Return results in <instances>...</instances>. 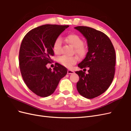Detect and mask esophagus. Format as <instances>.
Wrapping results in <instances>:
<instances>
[{
	"label": "esophagus",
	"mask_w": 131,
	"mask_h": 131,
	"mask_svg": "<svg viewBox=\"0 0 131 131\" xmlns=\"http://www.w3.org/2000/svg\"><path fill=\"white\" fill-rule=\"evenodd\" d=\"M67 73H68V74H73V73H74V71H73V70H72L68 69V72H67Z\"/></svg>",
	"instance_id": "obj_1"
}]
</instances>
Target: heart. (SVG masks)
<instances>
[{
	"mask_svg": "<svg viewBox=\"0 0 131 131\" xmlns=\"http://www.w3.org/2000/svg\"><path fill=\"white\" fill-rule=\"evenodd\" d=\"M65 40L74 47V52L79 57H84L88 53V48L84 45V41L82 38L78 34L72 33L67 35L65 38ZM62 43V40L60 38H58L54 40L53 43L52 49L54 53L56 54L61 53ZM58 61L63 66L69 68L77 62L78 58L75 56L68 57L62 56L58 58Z\"/></svg>",
	"mask_w": 131,
	"mask_h": 131,
	"instance_id": "obj_1",
	"label": "heart"
}]
</instances>
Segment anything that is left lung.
Wrapping results in <instances>:
<instances>
[{
    "label": "left lung",
    "mask_w": 131,
    "mask_h": 131,
    "mask_svg": "<svg viewBox=\"0 0 131 131\" xmlns=\"http://www.w3.org/2000/svg\"><path fill=\"white\" fill-rule=\"evenodd\" d=\"M74 28L86 39L89 51L78 65L81 69L88 67V73L75 72L79 77L77 88L82 96L92 99L105 92L112 84L115 70V51L110 39L102 31L86 26Z\"/></svg>",
    "instance_id": "left-lung-1"
}]
</instances>
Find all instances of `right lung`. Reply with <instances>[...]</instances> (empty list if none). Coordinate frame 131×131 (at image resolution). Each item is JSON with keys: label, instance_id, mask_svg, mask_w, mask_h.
Here are the masks:
<instances>
[{"label": "right lung", "instance_id": "right-lung-1", "mask_svg": "<svg viewBox=\"0 0 131 131\" xmlns=\"http://www.w3.org/2000/svg\"><path fill=\"white\" fill-rule=\"evenodd\" d=\"M69 26L45 25L30 30L23 38L19 52V66L22 78L30 90L37 96L52 94L67 69L56 63L52 70L46 65L54 55V40Z\"/></svg>", "mask_w": 131, "mask_h": 131}]
</instances>
